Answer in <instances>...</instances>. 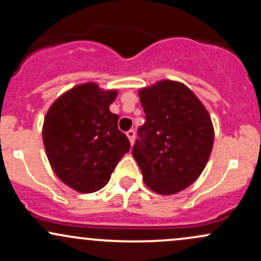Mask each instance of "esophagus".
I'll return each instance as SVG.
<instances>
[{
  "instance_id": "esophagus-1",
  "label": "esophagus",
  "mask_w": 261,
  "mask_h": 261,
  "mask_svg": "<svg viewBox=\"0 0 261 261\" xmlns=\"http://www.w3.org/2000/svg\"><path fill=\"white\" fill-rule=\"evenodd\" d=\"M126 136L128 137V140H130L131 145H133L134 141H135V131L134 130H128L126 133Z\"/></svg>"
}]
</instances>
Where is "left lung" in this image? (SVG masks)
I'll return each mask as SVG.
<instances>
[{
	"label": "left lung",
	"instance_id": "left-lung-1",
	"mask_svg": "<svg viewBox=\"0 0 261 261\" xmlns=\"http://www.w3.org/2000/svg\"><path fill=\"white\" fill-rule=\"evenodd\" d=\"M145 124L133 155L146 185L161 195L184 190L206 167L214 126L207 110L187 86L161 81L139 92Z\"/></svg>",
	"mask_w": 261,
	"mask_h": 261
}]
</instances>
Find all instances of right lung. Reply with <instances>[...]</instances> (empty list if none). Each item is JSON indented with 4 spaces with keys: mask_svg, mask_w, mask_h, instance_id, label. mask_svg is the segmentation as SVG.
Masks as SVG:
<instances>
[{
    "mask_svg": "<svg viewBox=\"0 0 261 261\" xmlns=\"http://www.w3.org/2000/svg\"><path fill=\"white\" fill-rule=\"evenodd\" d=\"M116 91L95 83L74 87L54 101L44 120L43 141L56 175L80 193H94L109 181L130 141L109 112Z\"/></svg>",
    "mask_w": 261,
    "mask_h": 261,
    "instance_id": "add662e5",
    "label": "right lung"
}]
</instances>
